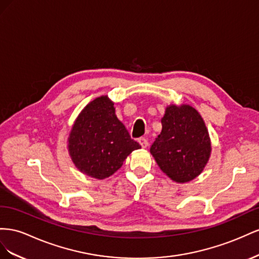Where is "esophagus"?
I'll use <instances>...</instances> for the list:
<instances>
[{"label": "esophagus", "instance_id": "esophagus-1", "mask_svg": "<svg viewBox=\"0 0 259 259\" xmlns=\"http://www.w3.org/2000/svg\"><path fill=\"white\" fill-rule=\"evenodd\" d=\"M139 143L141 144V146L143 147V149H145V147L149 145V140H147V138H145V137H141V138H139Z\"/></svg>", "mask_w": 259, "mask_h": 259}]
</instances>
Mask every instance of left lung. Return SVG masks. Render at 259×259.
<instances>
[{
  "label": "left lung",
  "mask_w": 259,
  "mask_h": 259,
  "mask_svg": "<svg viewBox=\"0 0 259 259\" xmlns=\"http://www.w3.org/2000/svg\"><path fill=\"white\" fill-rule=\"evenodd\" d=\"M162 129L151 146L159 168L176 182L193 180L203 171L210 155L205 122L190 105H170L161 118Z\"/></svg>",
  "instance_id": "left-lung-1"
}]
</instances>
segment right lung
<instances>
[{
	"instance_id": "obj_1",
	"label": "right lung",
	"mask_w": 259,
	"mask_h": 259,
	"mask_svg": "<svg viewBox=\"0 0 259 259\" xmlns=\"http://www.w3.org/2000/svg\"><path fill=\"white\" fill-rule=\"evenodd\" d=\"M68 142L73 164L81 172L97 179L112 176L132 151L141 147L118 120L114 103L107 97L95 99L84 107Z\"/></svg>"
}]
</instances>
